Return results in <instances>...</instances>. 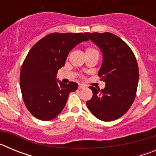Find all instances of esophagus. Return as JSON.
<instances>
[{
    "label": "esophagus",
    "instance_id": "1",
    "mask_svg": "<svg viewBox=\"0 0 156 156\" xmlns=\"http://www.w3.org/2000/svg\"><path fill=\"white\" fill-rule=\"evenodd\" d=\"M87 87L85 86L84 84H79V86H78V88L79 89H84V88H86Z\"/></svg>",
    "mask_w": 156,
    "mask_h": 156
}]
</instances>
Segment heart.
<instances>
[{
    "instance_id": "b5f03b06",
    "label": "heart",
    "mask_w": 156,
    "mask_h": 156,
    "mask_svg": "<svg viewBox=\"0 0 156 156\" xmlns=\"http://www.w3.org/2000/svg\"><path fill=\"white\" fill-rule=\"evenodd\" d=\"M92 51H97L95 50L94 48H87L86 49V53H88V52H92Z\"/></svg>"
}]
</instances>
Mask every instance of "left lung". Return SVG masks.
<instances>
[{
	"label": "left lung",
	"mask_w": 156,
	"mask_h": 156,
	"mask_svg": "<svg viewBox=\"0 0 156 156\" xmlns=\"http://www.w3.org/2000/svg\"><path fill=\"white\" fill-rule=\"evenodd\" d=\"M103 53L98 72L105 87H89L93 97L87 101L92 114L102 121L119 119L129 110L137 94L139 69L134 54L119 37L111 33H87Z\"/></svg>",
	"instance_id": "1"
}]
</instances>
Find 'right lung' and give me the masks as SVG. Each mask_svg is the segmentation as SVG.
<instances>
[{
    "mask_svg": "<svg viewBox=\"0 0 156 156\" xmlns=\"http://www.w3.org/2000/svg\"><path fill=\"white\" fill-rule=\"evenodd\" d=\"M82 33H53L43 37L27 54L20 71V88L25 105L37 119L49 121L63 110L70 92L78 84L57 83L58 70L65 65L70 51L88 41Z\"/></svg>",
    "mask_w": 156,
    "mask_h": 156,
    "instance_id": "right-lung-1",
    "label": "right lung"
}]
</instances>
